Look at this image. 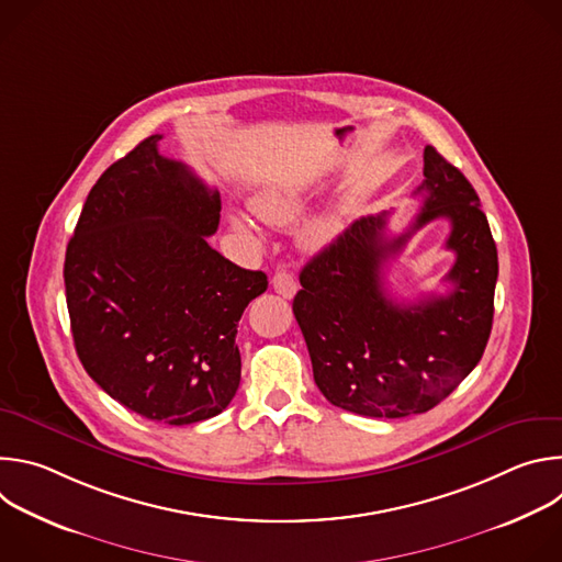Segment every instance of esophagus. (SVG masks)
Segmentation results:
<instances>
[{"label":"esophagus","instance_id":"1","mask_svg":"<svg viewBox=\"0 0 562 562\" xmlns=\"http://www.w3.org/2000/svg\"><path fill=\"white\" fill-rule=\"evenodd\" d=\"M271 284H273V289H276L282 297H289V300H291V297L295 295V291H297V284H295L293 276L286 273V271H278V273L273 276Z\"/></svg>","mask_w":562,"mask_h":562}]
</instances>
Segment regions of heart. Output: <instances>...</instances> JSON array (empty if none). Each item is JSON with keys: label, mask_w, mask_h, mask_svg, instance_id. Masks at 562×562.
<instances>
[{"label": "heart", "mask_w": 562, "mask_h": 562, "mask_svg": "<svg viewBox=\"0 0 562 562\" xmlns=\"http://www.w3.org/2000/svg\"><path fill=\"white\" fill-rule=\"evenodd\" d=\"M251 204H254V211L265 222H269L273 226H286L302 215V211L306 209V198L295 189L273 187V189L260 191ZM231 224L239 233H247V235L254 233V222H249L245 215H233ZM340 231H342V222L338 215H334V213L317 215L315 220H311L304 226V243L313 249L327 247L340 235Z\"/></svg>", "instance_id": "heart-1"}]
</instances>
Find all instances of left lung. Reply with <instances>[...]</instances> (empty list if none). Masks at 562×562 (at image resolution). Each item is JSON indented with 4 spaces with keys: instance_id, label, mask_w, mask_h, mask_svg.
<instances>
[{
    "instance_id": "1",
    "label": "left lung",
    "mask_w": 562,
    "mask_h": 562,
    "mask_svg": "<svg viewBox=\"0 0 562 562\" xmlns=\"http://www.w3.org/2000/svg\"><path fill=\"white\" fill-rule=\"evenodd\" d=\"M423 211L389 239L386 213L356 220L300 273L293 313L317 389L331 405L367 418H405L434 409L473 371L494 323L498 251L469 180L425 148ZM447 216L457 254L454 289L416 305L383 291V262L420 225Z\"/></svg>"
}]
</instances>
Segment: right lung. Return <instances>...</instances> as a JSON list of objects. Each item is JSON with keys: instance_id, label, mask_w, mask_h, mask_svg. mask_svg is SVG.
Masks as SVG:
<instances>
[{"instance_id": "right-lung-1", "label": "right lung", "mask_w": 562, "mask_h": 562, "mask_svg": "<svg viewBox=\"0 0 562 562\" xmlns=\"http://www.w3.org/2000/svg\"><path fill=\"white\" fill-rule=\"evenodd\" d=\"M159 139H142L91 189L64 284L87 373L126 409L180 427L228 407L237 323L269 282L211 249L220 193L159 155Z\"/></svg>"}]
</instances>
